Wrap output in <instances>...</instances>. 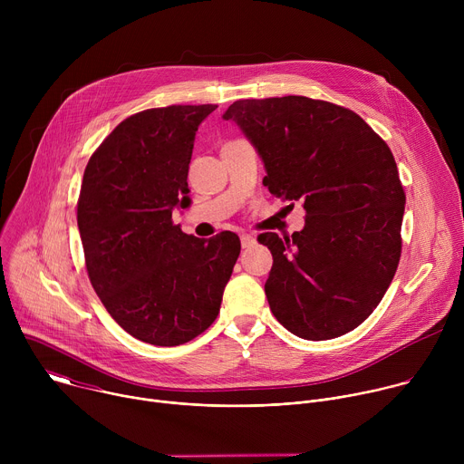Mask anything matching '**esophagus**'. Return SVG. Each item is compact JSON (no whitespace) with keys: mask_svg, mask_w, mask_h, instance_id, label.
<instances>
[{"mask_svg":"<svg viewBox=\"0 0 464 464\" xmlns=\"http://www.w3.org/2000/svg\"><path fill=\"white\" fill-rule=\"evenodd\" d=\"M240 244H242L244 249H246V247H251V246L255 244V237H253V235H242V237H240Z\"/></svg>","mask_w":464,"mask_h":464,"instance_id":"esophagus-1","label":"esophagus"}]
</instances>
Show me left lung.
Masks as SVG:
<instances>
[{
	"label": "left lung",
	"instance_id": "left-lung-1",
	"mask_svg": "<svg viewBox=\"0 0 464 464\" xmlns=\"http://www.w3.org/2000/svg\"><path fill=\"white\" fill-rule=\"evenodd\" d=\"M222 117L255 147L268 190L306 211L292 237L258 235L274 255V315L310 342L351 333L401 260L406 194L389 147L354 111L299 95L237 101Z\"/></svg>",
	"mask_w": 464,
	"mask_h": 464
}]
</instances>
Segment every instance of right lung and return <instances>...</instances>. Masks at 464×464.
<instances>
[{
    "instance_id": "right-lung-1",
    "label": "right lung",
    "mask_w": 464,
    "mask_h": 464,
    "mask_svg": "<svg viewBox=\"0 0 464 464\" xmlns=\"http://www.w3.org/2000/svg\"><path fill=\"white\" fill-rule=\"evenodd\" d=\"M215 108L131 115L84 170L77 222L92 286L117 324L150 345H183L213 324L240 253L231 231L206 240L172 222L190 206L194 136Z\"/></svg>"
}]
</instances>
